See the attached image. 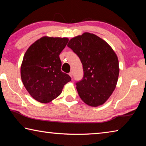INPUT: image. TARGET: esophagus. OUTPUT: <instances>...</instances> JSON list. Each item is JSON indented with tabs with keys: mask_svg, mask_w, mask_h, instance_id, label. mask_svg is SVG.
<instances>
[{
	"mask_svg": "<svg viewBox=\"0 0 146 146\" xmlns=\"http://www.w3.org/2000/svg\"><path fill=\"white\" fill-rule=\"evenodd\" d=\"M69 75H70L71 78L73 77V72H72V71H71V72L69 73Z\"/></svg>",
	"mask_w": 146,
	"mask_h": 146,
	"instance_id": "34e87169",
	"label": "esophagus"
}]
</instances>
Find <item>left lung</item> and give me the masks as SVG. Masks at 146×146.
Listing matches in <instances>:
<instances>
[{
  "label": "left lung",
  "mask_w": 146,
  "mask_h": 146,
  "mask_svg": "<svg viewBox=\"0 0 146 146\" xmlns=\"http://www.w3.org/2000/svg\"><path fill=\"white\" fill-rule=\"evenodd\" d=\"M68 46L83 66L84 77L76 84L80 98L91 107L104 104L117 86L119 75L117 54L105 40L88 32L71 38Z\"/></svg>",
  "instance_id": "obj_1"
}]
</instances>
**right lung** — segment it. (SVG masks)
<instances>
[{
	"mask_svg": "<svg viewBox=\"0 0 146 146\" xmlns=\"http://www.w3.org/2000/svg\"><path fill=\"white\" fill-rule=\"evenodd\" d=\"M68 41L66 37L43 36L24 54L21 67L22 81L29 95L39 102H51L71 80L70 76L61 71L59 57Z\"/></svg>",
	"mask_w": 146,
	"mask_h": 146,
	"instance_id": "obj_1",
	"label": "right lung"
}]
</instances>
